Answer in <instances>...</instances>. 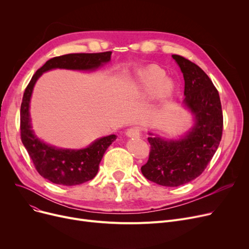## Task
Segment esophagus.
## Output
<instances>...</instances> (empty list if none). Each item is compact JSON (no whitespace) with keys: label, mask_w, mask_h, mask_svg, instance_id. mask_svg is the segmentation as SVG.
<instances>
[{"label":"esophagus","mask_w":249,"mask_h":249,"mask_svg":"<svg viewBox=\"0 0 249 249\" xmlns=\"http://www.w3.org/2000/svg\"><path fill=\"white\" fill-rule=\"evenodd\" d=\"M140 134H141V131H140L139 127L129 128V129L127 130V132H126V135H127L128 137H130V138H138V137L140 136Z\"/></svg>","instance_id":"34e87169"}]
</instances>
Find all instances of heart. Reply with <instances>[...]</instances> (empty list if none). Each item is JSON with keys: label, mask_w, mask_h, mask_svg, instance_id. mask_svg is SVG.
Here are the masks:
<instances>
[{"label": "heart", "mask_w": 249, "mask_h": 249, "mask_svg": "<svg viewBox=\"0 0 249 249\" xmlns=\"http://www.w3.org/2000/svg\"><path fill=\"white\" fill-rule=\"evenodd\" d=\"M164 73L156 67H148L137 72L135 78V89L140 94L153 97L160 91L168 94L171 90V84L164 82Z\"/></svg>", "instance_id": "obj_1"}]
</instances>
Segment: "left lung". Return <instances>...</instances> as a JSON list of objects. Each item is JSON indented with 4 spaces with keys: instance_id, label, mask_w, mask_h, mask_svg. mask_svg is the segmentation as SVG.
<instances>
[{
    "instance_id": "1",
    "label": "left lung",
    "mask_w": 249,
    "mask_h": 249,
    "mask_svg": "<svg viewBox=\"0 0 249 249\" xmlns=\"http://www.w3.org/2000/svg\"><path fill=\"white\" fill-rule=\"evenodd\" d=\"M184 75V105L194 115V126L178 139L149 133L150 152L141 173L164 187H178L199 177L211 161L222 137L223 114L217 89L197 64L172 55Z\"/></svg>"
}]
</instances>
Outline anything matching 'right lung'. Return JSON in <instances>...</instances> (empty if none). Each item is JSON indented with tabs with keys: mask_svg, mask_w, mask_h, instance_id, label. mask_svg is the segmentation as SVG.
I'll list each match as a JSON object with an SVG mask.
<instances>
[{
	"mask_svg": "<svg viewBox=\"0 0 249 249\" xmlns=\"http://www.w3.org/2000/svg\"><path fill=\"white\" fill-rule=\"evenodd\" d=\"M112 51L100 53H71L47 60L32 76L26 88L20 111L21 140L38 174L56 185L75 186L93 179L107 148L116 140L112 134L99 138L82 149L58 148L39 139L32 130L30 100L33 88L43 72L62 69L71 71H95L111 60Z\"/></svg>",
	"mask_w": 249,
	"mask_h": 249,
	"instance_id": "add662e5",
	"label": "right lung"
}]
</instances>
